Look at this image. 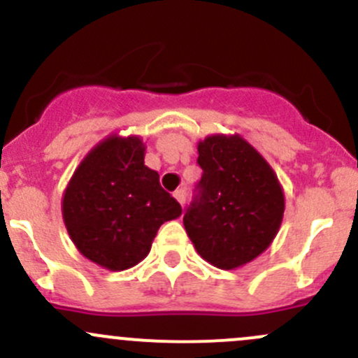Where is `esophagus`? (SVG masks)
I'll return each instance as SVG.
<instances>
[{
    "mask_svg": "<svg viewBox=\"0 0 358 358\" xmlns=\"http://www.w3.org/2000/svg\"><path fill=\"white\" fill-rule=\"evenodd\" d=\"M174 198L179 201L180 205H184V201H186V191H184V189H178V191H176V193H174Z\"/></svg>",
    "mask_w": 358,
    "mask_h": 358,
    "instance_id": "esophagus-1",
    "label": "esophagus"
}]
</instances>
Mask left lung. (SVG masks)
Listing matches in <instances>:
<instances>
[{"label": "left lung", "instance_id": "obj_1", "mask_svg": "<svg viewBox=\"0 0 358 358\" xmlns=\"http://www.w3.org/2000/svg\"><path fill=\"white\" fill-rule=\"evenodd\" d=\"M200 194L184 213V229L201 259L222 271L262 255L281 227L285 191L255 146L239 134L198 141Z\"/></svg>", "mask_w": 358, "mask_h": 358}]
</instances>
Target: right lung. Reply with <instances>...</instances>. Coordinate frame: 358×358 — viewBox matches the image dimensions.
<instances>
[{
  "instance_id": "obj_1",
  "label": "right lung",
  "mask_w": 358,
  "mask_h": 358,
  "mask_svg": "<svg viewBox=\"0 0 358 358\" xmlns=\"http://www.w3.org/2000/svg\"><path fill=\"white\" fill-rule=\"evenodd\" d=\"M139 136L110 134L73 171L62 196V217L80 255L120 272L150 253L158 229L182 208L145 165Z\"/></svg>"
}]
</instances>
